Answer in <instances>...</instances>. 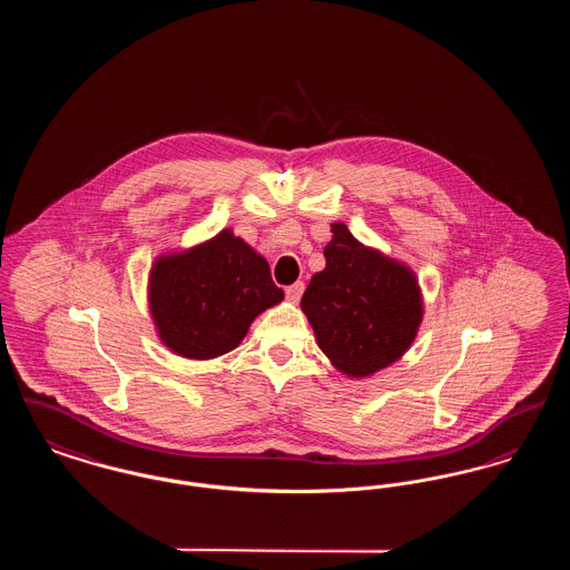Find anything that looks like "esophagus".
I'll list each match as a JSON object with an SVG mask.
<instances>
[{"instance_id":"1","label":"esophagus","mask_w":570,"mask_h":570,"mask_svg":"<svg viewBox=\"0 0 570 570\" xmlns=\"http://www.w3.org/2000/svg\"><path fill=\"white\" fill-rule=\"evenodd\" d=\"M303 291H305V284H303V282H297V284H293V286H288V288H286V298H288L291 303H298V298L303 295Z\"/></svg>"}]
</instances>
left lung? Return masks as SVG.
I'll list each match as a JSON object with an SVG mask.
<instances>
[{
	"label": "left lung",
	"instance_id": "left-lung-1",
	"mask_svg": "<svg viewBox=\"0 0 570 570\" xmlns=\"http://www.w3.org/2000/svg\"><path fill=\"white\" fill-rule=\"evenodd\" d=\"M331 233L326 267L312 275L301 309L331 365L348 379H365L412 346L423 295L404 263L361 244L342 222L331 224Z\"/></svg>",
	"mask_w": 570,
	"mask_h": 570
}]
</instances>
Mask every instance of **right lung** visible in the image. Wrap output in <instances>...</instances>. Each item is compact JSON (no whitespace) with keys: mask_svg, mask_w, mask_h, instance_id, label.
<instances>
[{"mask_svg":"<svg viewBox=\"0 0 570 570\" xmlns=\"http://www.w3.org/2000/svg\"><path fill=\"white\" fill-rule=\"evenodd\" d=\"M149 312L158 337L184 358L235 351L258 314L277 305L269 263L230 228L181 252L163 254L149 272Z\"/></svg>","mask_w":570,"mask_h":570,"instance_id":"add662e5","label":"right lung"}]
</instances>
